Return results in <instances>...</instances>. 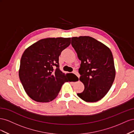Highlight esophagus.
Here are the masks:
<instances>
[{
    "mask_svg": "<svg viewBox=\"0 0 134 134\" xmlns=\"http://www.w3.org/2000/svg\"><path fill=\"white\" fill-rule=\"evenodd\" d=\"M72 73L73 74H74L75 75H76L77 76H78V78H79V76H80V75H79V74H78V72H77L76 71H74L73 72H72Z\"/></svg>",
    "mask_w": 134,
    "mask_h": 134,
    "instance_id": "esophagus-1",
    "label": "esophagus"
}]
</instances>
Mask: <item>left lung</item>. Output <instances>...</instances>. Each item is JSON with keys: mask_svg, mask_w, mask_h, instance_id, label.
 <instances>
[{"mask_svg": "<svg viewBox=\"0 0 134 134\" xmlns=\"http://www.w3.org/2000/svg\"><path fill=\"white\" fill-rule=\"evenodd\" d=\"M71 45L81 61L79 79L84 85L83 92L77 95L86 102L98 101L108 93L115 80L112 52L104 44L89 36L72 37Z\"/></svg>", "mask_w": 134, "mask_h": 134, "instance_id": "1", "label": "left lung"}]
</instances>
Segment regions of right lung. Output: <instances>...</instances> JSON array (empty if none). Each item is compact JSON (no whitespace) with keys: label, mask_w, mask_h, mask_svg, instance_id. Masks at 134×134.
Returning <instances> with one entry per match:
<instances>
[{"label":"right lung","mask_w":134,"mask_h":134,"mask_svg":"<svg viewBox=\"0 0 134 134\" xmlns=\"http://www.w3.org/2000/svg\"><path fill=\"white\" fill-rule=\"evenodd\" d=\"M70 38H48L32 44L23 52L19 76L28 96L38 102L58 96L65 82L70 81L60 70L59 58L70 45Z\"/></svg>","instance_id":"obj_1"}]
</instances>
